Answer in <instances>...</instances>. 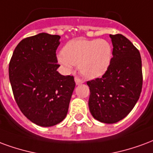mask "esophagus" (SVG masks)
<instances>
[{
    "mask_svg": "<svg viewBox=\"0 0 153 153\" xmlns=\"http://www.w3.org/2000/svg\"><path fill=\"white\" fill-rule=\"evenodd\" d=\"M75 81H76V85H80L82 84V83H84V81L83 80H81L79 77H75Z\"/></svg>",
    "mask_w": 153,
    "mask_h": 153,
    "instance_id": "esophagus-1",
    "label": "esophagus"
}]
</instances>
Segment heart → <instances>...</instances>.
<instances>
[{"label": "heart", "instance_id": "heart-1", "mask_svg": "<svg viewBox=\"0 0 153 153\" xmlns=\"http://www.w3.org/2000/svg\"><path fill=\"white\" fill-rule=\"evenodd\" d=\"M112 56V45L104 39H77L67 43L58 54V61L67 71L79 64L85 77H100L108 68Z\"/></svg>", "mask_w": 153, "mask_h": 153}]
</instances>
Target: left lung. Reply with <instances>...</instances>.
<instances>
[{
    "mask_svg": "<svg viewBox=\"0 0 153 153\" xmlns=\"http://www.w3.org/2000/svg\"><path fill=\"white\" fill-rule=\"evenodd\" d=\"M113 57L101 78L87 81L89 108L97 121L113 124L129 114L142 91V60L139 50L121 34L110 35Z\"/></svg>",
    "mask_w": 153,
    "mask_h": 153,
    "instance_id": "left-lung-1",
    "label": "left lung"
}]
</instances>
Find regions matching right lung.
<instances>
[{
	"label": "right lung",
	"mask_w": 153,
	"mask_h": 153,
	"mask_svg": "<svg viewBox=\"0 0 153 153\" xmlns=\"http://www.w3.org/2000/svg\"><path fill=\"white\" fill-rule=\"evenodd\" d=\"M60 36L48 33L23 39L9 64V77L20 111L37 126L49 127L66 117L76 83L58 72Z\"/></svg>",
	"instance_id": "1"
}]
</instances>
